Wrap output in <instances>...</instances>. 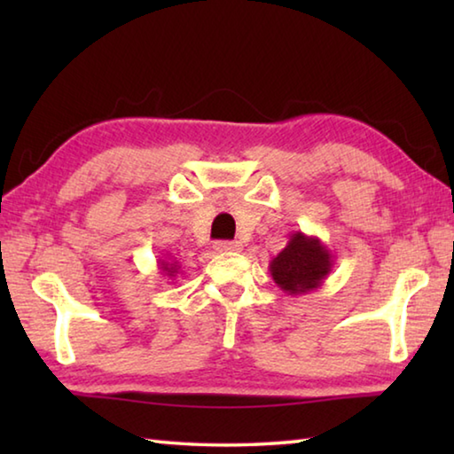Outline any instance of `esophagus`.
<instances>
[{
    "mask_svg": "<svg viewBox=\"0 0 454 454\" xmlns=\"http://www.w3.org/2000/svg\"><path fill=\"white\" fill-rule=\"evenodd\" d=\"M242 248V244L240 242H216L214 244V250L216 252H236V250H240Z\"/></svg>",
    "mask_w": 454,
    "mask_h": 454,
    "instance_id": "obj_1",
    "label": "esophagus"
}]
</instances>
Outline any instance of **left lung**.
Segmentation results:
<instances>
[{
  "instance_id": "1",
  "label": "left lung",
  "mask_w": 454,
  "mask_h": 454,
  "mask_svg": "<svg viewBox=\"0 0 454 454\" xmlns=\"http://www.w3.org/2000/svg\"><path fill=\"white\" fill-rule=\"evenodd\" d=\"M333 264V254L320 238L294 232L290 234L286 248L270 260L268 270L280 290L290 296H301L320 288Z\"/></svg>"
}]
</instances>
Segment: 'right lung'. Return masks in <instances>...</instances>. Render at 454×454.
I'll return each instance as SVG.
<instances>
[{
  "label": "right lung",
  "mask_w": 454,
  "mask_h": 454,
  "mask_svg": "<svg viewBox=\"0 0 454 454\" xmlns=\"http://www.w3.org/2000/svg\"><path fill=\"white\" fill-rule=\"evenodd\" d=\"M158 268H160V270H162L160 274L168 276V280H176V278H178V274L182 272V266H180L178 260H164V258H160L158 260Z\"/></svg>",
  "instance_id": "1"
}]
</instances>
